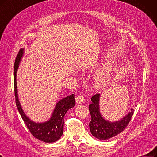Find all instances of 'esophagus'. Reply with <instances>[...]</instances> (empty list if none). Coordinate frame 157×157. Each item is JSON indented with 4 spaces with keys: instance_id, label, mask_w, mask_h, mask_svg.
I'll list each match as a JSON object with an SVG mask.
<instances>
[{
    "instance_id": "34e87169",
    "label": "esophagus",
    "mask_w": 157,
    "mask_h": 157,
    "mask_svg": "<svg viewBox=\"0 0 157 157\" xmlns=\"http://www.w3.org/2000/svg\"><path fill=\"white\" fill-rule=\"evenodd\" d=\"M76 102H77V103H78V104H82V103H83V102H84V96L82 95L77 96V98H76Z\"/></svg>"
}]
</instances>
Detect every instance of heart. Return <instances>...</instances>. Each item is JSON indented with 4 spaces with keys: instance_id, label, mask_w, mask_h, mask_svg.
<instances>
[{
    "instance_id": "b5f03b06",
    "label": "heart",
    "mask_w": 157,
    "mask_h": 157,
    "mask_svg": "<svg viewBox=\"0 0 157 157\" xmlns=\"http://www.w3.org/2000/svg\"><path fill=\"white\" fill-rule=\"evenodd\" d=\"M113 68L111 66L102 67L97 73L95 78V84L99 88H103L109 86L112 78Z\"/></svg>"
}]
</instances>
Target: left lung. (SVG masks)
<instances>
[{"label": "left lung", "mask_w": 157, "mask_h": 157, "mask_svg": "<svg viewBox=\"0 0 157 157\" xmlns=\"http://www.w3.org/2000/svg\"><path fill=\"white\" fill-rule=\"evenodd\" d=\"M99 97L100 94H97L91 97V102L89 105L91 120L89 123V126L90 131L94 136L103 140L114 137L121 132L131 121L134 110L132 109L131 112L120 121L116 122L106 121L102 117L99 112Z\"/></svg>", "instance_id": "8db88e82"}]
</instances>
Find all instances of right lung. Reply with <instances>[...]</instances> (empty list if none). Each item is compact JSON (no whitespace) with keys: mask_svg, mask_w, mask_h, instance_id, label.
<instances>
[{"mask_svg":"<svg viewBox=\"0 0 157 157\" xmlns=\"http://www.w3.org/2000/svg\"><path fill=\"white\" fill-rule=\"evenodd\" d=\"M23 52V50H21L19 52L14 63V92L16 106L27 128L35 138L47 143L56 142L60 139L63 134L65 114L69 109H71L75 105V95H69L59 101L56 105L51 118L48 121L36 123L30 120V119L25 115L19 103L17 96V82H16V73Z\"/></svg>","mask_w":157,"mask_h":157,"instance_id":"right-lung-1","label":"right lung"}]
</instances>
